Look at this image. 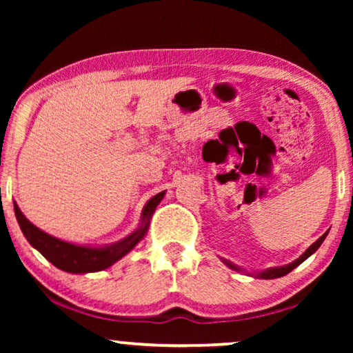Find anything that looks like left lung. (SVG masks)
I'll use <instances>...</instances> for the list:
<instances>
[{"mask_svg":"<svg viewBox=\"0 0 353 353\" xmlns=\"http://www.w3.org/2000/svg\"><path fill=\"white\" fill-rule=\"evenodd\" d=\"M325 236H327V232H325V234L322 235L321 238H318V241H314V243L312 244V246H310V248L305 250V252H303L301 256H299V259H297L296 261L290 263V265L280 266V268H270V270H266V271H263V272H259L255 277H260V279H277V277L286 276V274L291 272L292 270H294V268H297L299 265H301L302 261H305L310 255L314 254L316 250H318V248L322 244V241L325 240ZM224 263H225V265L229 266V268H232V270L240 271V268H236L235 265H232V263H229V261H224Z\"/></svg>","mask_w":353,"mask_h":353,"instance_id":"1","label":"left lung"}]
</instances>
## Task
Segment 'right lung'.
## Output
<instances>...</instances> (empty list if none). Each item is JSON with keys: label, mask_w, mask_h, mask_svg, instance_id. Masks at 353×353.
Returning <instances> with one entry per match:
<instances>
[{"label": "right lung", "mask_w": 353, "mask_h": 353, "mask_svg": "<svg viewBox=\"0 0 353 353\" xmlns=\"http://www.w3.org/2000/svg\"><path fill=\"white\" fill-rule=\"evenodd\" d=\"M163 196L165 191L155 194L154 198L148 201V204L143 208L141 213V225L134 232V234H130L129 236L124 238V240L105 248L77 246V244L59 240V238L45 234V232L40 230L39 227L29 223L17 204H14V210L23 235L26 236L29 244L37 249L48 261H51L52 265L62 271L73 274H85L103 271L105 268L112 266L113 263L118 261L119 259H123L128 252H130V250L139 244L141 238L146 235L149 219H151L152 213L155 212V207H157L160 204V201L163 199Z\"/></svg>", "instance_id": "add662e5"}]
</instances>
